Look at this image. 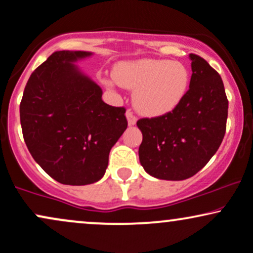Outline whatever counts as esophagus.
Listing matches in <instances>:
<instances>
[{
  "instance_id": "obj_1",
  "label": "esophagus",
  "mask_w": 253,
  "mask_h": 253,
  "mask_svg": "<svg viewBox=\"0 0 253 253\" xmlns=\"http://www.w3.org/2000/svg\"><path fill=\"white\" fill-rule=\"evenodd\" d=\"M126 118H127V121H128L129 126H133V125H135V123H136V117H135L134 114H133V112H132V110H130V109L127 110Z\"/></svg>"
}]
</instances>
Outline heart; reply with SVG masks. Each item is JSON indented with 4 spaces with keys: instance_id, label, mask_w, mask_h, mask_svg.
Masks as SVG:
<instances>
[{
    "instance_id": "heart-1",
    "label": "heart",
    "mask_w": 253,
    "mask_h": 253,
    "mask_svg": "<svg viewBox=\"0 0 253 253\" xmlns=\"http://www.w3.org/2000/svg\"><path fill=\"white\" fill-rule=\"evenodd\" d=\"M115 81L134 90L133 102L139 113L159 117L172 112L187 95L190 74L181 62L168 59H139L115 66Z\"/></svg>"
}]
</instances>
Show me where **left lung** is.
I'll use <instances>...</instances> for the list:
<instances>
[{
    "mask_svg": "<svg viewBox=\"0 0 253 253\" xmlns=\"http://www.w3.org/2000/svg\"><path fill=\"white\" fill-rule=\"evenodd\" d=\"M191 75L187 95L172 112L143 118L140 164L159 179L182 181L210 162L226 132L228 100L221 77L203 58L190 53Z\"/></svg>",
    "mask_w": 253,
    "mask_h": 253,
    "instance_id": "8db88e82",
    "label": "left lung"
}]
</instances>
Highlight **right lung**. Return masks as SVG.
Instances as JSON below:
<instances>
[{
	"label": "right lung",
	"mask_w": 253,
	"mask_h": 253,
	"mask_svg": "<svg viewBox=\"0 0 253 253\" xmlns=\"http://www.w3.org/2000/svg\"><path fill=\"white\" fill-rule=\"evenodd\" d=\"M84 51H57L32 72L20 103L28 151L47 175L62 184L97 182L110 149L127 128L124 107L102 101V89L72 62Z\"/></svg>",
	"instance_id": "right-lung-1"
}]
</instances>
